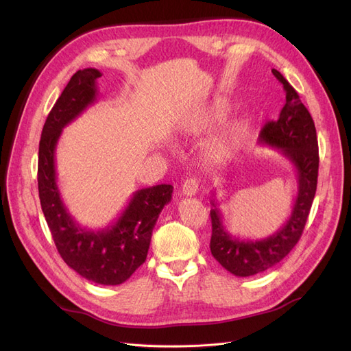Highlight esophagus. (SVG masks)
I'll return each mask as SVG.
<instances>
[{
	"mask_svg": "<svg viewBox=\"0 0 351 351\" xmlns=\"http://www.w3.org/2000/svg\"><path fill=\"white\" fill-rule=\"evenodd\" d=\"M199 190V182L196 178H187L182 186V193L184 196H195Z\"/></svg>",
	"mask_w": 351,
	"mask_h": 351,
	"instance_id": "1",
	"label": "esophagus"
}]
</instances>
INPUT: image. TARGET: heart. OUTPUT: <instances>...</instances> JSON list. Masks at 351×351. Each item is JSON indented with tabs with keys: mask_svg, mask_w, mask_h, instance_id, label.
Instances as JSON below:
<instances>
[{
	"mask_svg": "<svg viewBox=\"0 0 351 351\" xmlns=\"http://www.w3.org/2000/svg\"><path fill=\"white\" fill-rule=\"evenodd\" d=\"M228 111H230V107L226 101L222 99L214 101L210 105H206L204 110L196 114L193 120V129L197 132H206L212 129V127L217 125L218 123H221L226 119ZM244 130H246V124L240 120L231 121L230 124H227L224 127V130H222L215 139L214 145H212V149H210L212 161L219 162L231 156L232 152L239 147Z\"/></svg>",
	"mask_w": 351,
	"mask_h": 351,
	"instance_id": "obj_1",
	"label": "heart"
}]
</instances>
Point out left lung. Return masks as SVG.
<instances>
[{"instance_id": "8db88e82", "label": "left lung", "mask_w": 351, "mask_h": 351, "mask_svg": "<svg viewBox=\"0 0 351 351\" xmlns=\"http://www.w3.org/2000/svg\"><path fill=\"white\" fill-rule=\"evenodd\" d=\"M272 74L282 83L285 105L278 120L265 124L259 143L275 147L293 164L297 196L293 200L290 217L277 232L261 240H241L231 236L222 224V214L215 204V195H212L210 253L222 268L236 277H250L267 271L293 250L302 236L316 193L319 154L312 115L282 74L275 69Z\"/></svg>"}]
</instances>
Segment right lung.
<instances>
[{
	"label": "right lung",
	"instance_id": "right-lung-1",
	"mask_svg": "<svg viewBox=\"0 0 351 351\" xmlns=\"http://www.w3.org/2000/svg\"><path fill=\"white\" fill-rule=\"evenodd\" d=\"M101 76L97 69L74 73L48 114L39 142L38 189L42 212L64 262L92 282L119 285L146 261L154 227L171 202L173 186L136 190L120 217L101 230L84 228L71 217L57 184L56 149L62 129L97 102Z\"/></svg>",
	"mask_w": 351,
	"mask_h": 351
}]
</instances>
